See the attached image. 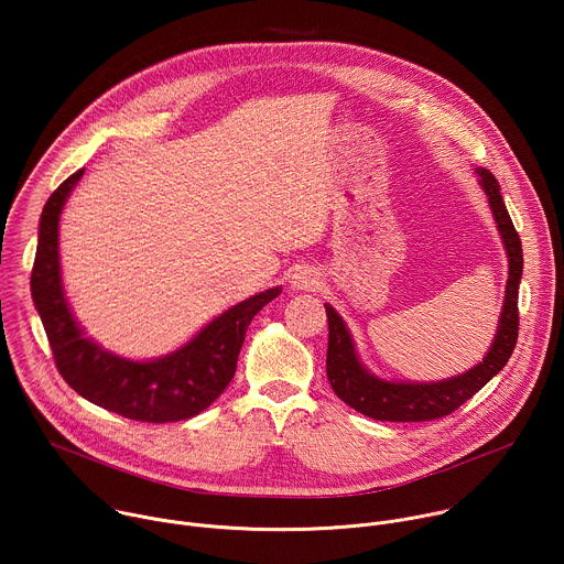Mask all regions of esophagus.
<instances>
[{"mask_svg":"<svg viewBox=\"0 0 564 564\" xmlns=\"http://www.w3.org/2000/svg\"><path fill=\"white\" fill-rule=\"evenodd\" d=\"M316 283H318V276L312 268H299L290 281L292 290H312Z\"/></svg>","mask_w":564,"mask_h":564,"instance_id":"34e87169","label":"esophagus"}]
</instances>
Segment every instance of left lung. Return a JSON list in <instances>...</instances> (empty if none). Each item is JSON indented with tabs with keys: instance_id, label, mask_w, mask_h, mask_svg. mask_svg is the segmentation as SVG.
I'll use <instances>...</instances> for the list:
<instances>
[{
	"instance_id": "obj_1",
	"label": "left lung",
	"mask_w": 564,
	"mask_h": 564,
	"mask_svg": "<svg viewBox=\"0 0 564 564\" xmlns=\"http://www.w3.org/2000/svg\"><path fill=\"white\" fill-rule=\"evenodd\" d=\"M479 187L489 198L502 246L509 259V279L498 330L489 352L479 364L440 381H388L370 372L355 348V339L339 312L326 303L328 312V381L339 399L357 413L379 422H429L451 415L466 399L485 388L509 361L518 341V288L522 279V243L511 223L496 176L475 167Z\"/></svg>"
}]
</instances>
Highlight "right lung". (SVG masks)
<instances>
[{"label": "right lung", "instance_id": "obj_1", "mask_svg": "<svg viewBox=\"0 0 564 564\" xmlns=\"http://www.w3.org/2000/svg\"><path fill=\"white\" fill-rule=\"evenodd\" d=\"M83 174L85 170L70 174L46 200L31 274L33 303L55 366L77 394L116 415L151 424L189 420L227 388L250 321L281 294V288L231 305L170 355L138 361L102 348L73 316L59 268V214Z\"/></svg>", "mask_w": 564, "mask_h": 564}]
</instances>
